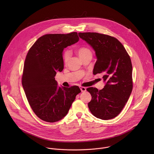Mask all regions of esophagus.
<instances>
[{
    "label": "esophagus",
    "instance_id": "1",
    "mask_svg": "<svg viewBox=\"0 0 154 154\" xmlns=\"http://www.w3.org/2000/svg\"><path fill=\"white\" fill-rule=\"evenodd\" d=\"M80 89H81V92H85L86 91V88H85V87H80Z\"/></svg>",
    "mask_w": 154,
    "mask_h": 154
}]
</instances>
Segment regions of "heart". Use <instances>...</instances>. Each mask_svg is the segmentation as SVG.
I'll return each mask as SVG.
<instances>
[{
    "mask_svg": "<svg viewBox=\"0 0 154 154\" xmlns=\"http://www.w3.org/2000/svg\"><path fill=\"white\" fill-rule=\"evenodd\" d=\"M78 54L79 55V56L81 58H82L86 56H87L88 54H92L91 50L87 48V47H81L80 48H79L77 50ZM70 51L68 50H66L64 52L63 54V60L65 61V62H67L69 58H70Z\"/></svg>",
    "mask_w": 154,
    "mask_h": 154,
    "instance_id": "1",
    "label": "heart"
}]
</instances>
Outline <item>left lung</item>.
<instances>
[{
    "instance_id": "obj_1",
    "label": "left lung",
    "mask_w": 154,
    "mask_h": 154,
    "mask_svg": "<svg viewBox=\"0 0 154 154\" xmlns=\"http://www.w3.org/2000/svg\"><path fill=\"white\" fill-rule=\"evenodd\" d=\"M81 38L95 51L97 61L93 74H103L106 85L99 90H87L92 99L89 109L96 117L109 120L123 110L133 89L132 65L130 56L122 44L116 38L97 32H79Z\"/></svg>"
}]
</instances>
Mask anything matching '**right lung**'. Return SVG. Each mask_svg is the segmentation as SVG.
I'll list each match as a JSON object with an SVG mask.
<instances>
[{"instance_id": "right-lung-1", "label": "right lung", "mask_w": 154, "mask_h": 154, "mask_svg": "<svg viewBox=\"0 0 154 154\" xmlns=\"http://www.w3.org/2000/svg\"><path fill=\"white\" fill-rule=\"evenodd\" d=\"M79 40L76 32L45 34L27 53L22 87L32 110L45 122H56L66 116L76 95L81 92L78 86L58 87L55 80L57 72H62L64 68V48Z\"/></svg>"}]
</instances>
